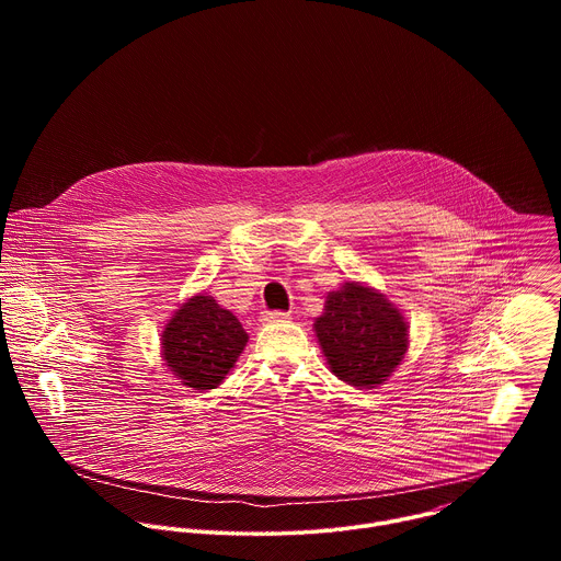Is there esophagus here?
<instances>
[{
  "mask_svg": "<svg viewBox=\"0 0 561 561\" xmlns=\"http://www.w3.org/2000/svg\"><path fill=\"white\" fill-rule=\"evenodd\" d=\"M288 319H290V312H284V310H266V312H262V322L264 324L288 322Z\"/></svg>",
  "mask_w": 561,
  "mask_h": 561,
  "instance_id": "1",
  "label": "esophagus"
}]
</instances>
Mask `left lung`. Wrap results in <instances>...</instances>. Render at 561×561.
Returning a JSON list of instances; mask_svg holds the SVG:
<instances>
[{
	"label": "left lung",
	"mask_w": 561,
	"mask_h": 561,
	"mask_svg": "<svg viewBox=\"0 0 561 561\" xmlns=\"http://www.w3.org/2000/svg\"><path fill=\"white\" fill-rule=\"evenodd\" d=\"M314 333L331 370L351 386L373 388L397 368L409 348V329L383 295L357 282L327 297Z\"/></svg>",
	"instance_id": "obj_1"
}]
</instances>
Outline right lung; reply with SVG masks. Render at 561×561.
I'll return each instance as SVG.
<instances>
[{
	"instance_id": "obj_1",
	"label": "right lung",
	"mask_w": 561,
	"mask_h": 561,
	"mask_svg": "<svg viewBox=\"0 0 561 561\" xmlns=\"http://www.w3.org/2000/svg\"><path fill=\"white\" fill-rule=\"evenodd\" d=\"M247 342L239 319L208 295L188 299L162 333L167 366L195 390L219 386Z\"/></svg>"
}]
</instances>
